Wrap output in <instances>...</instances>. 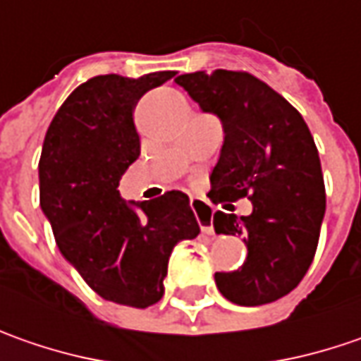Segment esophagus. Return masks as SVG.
<instances>
[{
  "label": "esophagus",
  "mask_w": 361,
  "mask_h": 361,
  "mask_svg": "<svg viewBox=\"0 0 361 361\" xmlns=\"http://www.w3.org/2000/svg\"><path fill=\"white\" fill-rule=\"evenodd\" d=\"M192 210L196 212L197 222L202 226L204 234H214V226H212V210L210 206L202 200H192Z\"/></svg>",
  "instance_id": "obj_1"
}]
</instances>
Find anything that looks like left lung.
I'll list each match as a JSON object with an SVG mask.
<instances>
[{
  "instance_id": "left-lung-1",
  "label": "left lung",
  "mask_w": 361,
  "mask_h": 361,
  "mask_svg": "<svg viewBox=\"0 0 361 361\" xmlns=\"http://www.w3.org/2000/svg\"><path fill=\"white\" fill-rule=\"evenodd\" d=\"M176 82L224 125L210 200L252 202L250 216L214 214V230L244 236L248 248L238 271L216 273V287L236 305L273 303L301 283L319 243L325 183L313 135L301 113L250 72L200 71Z\"/></svg>"
}]
</instances>
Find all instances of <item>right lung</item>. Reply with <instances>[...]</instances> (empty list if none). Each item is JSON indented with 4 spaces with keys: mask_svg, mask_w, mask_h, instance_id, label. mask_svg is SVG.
Segmentation results:
<instances>
[{
    "mask_svg": "<svg viewBox=\"0 0 361 361\" xmlns=\"http://www.w3.org/2000/svg\"><path fill=\"white\" fill-rule=\"evenodd\" d=\"M176 72L94 76L58 109L39 155V206L60 252L102 299L145 307L164 297L167 260L200 234L190 197L171 190L127 204L118 181L141 153L139 99Z\"/></svg>",
    "mask_w": 361,
    "mask_h": 361,
    "instance_id": "obj_1",
    "label": "right lung"
}]
</instances>
